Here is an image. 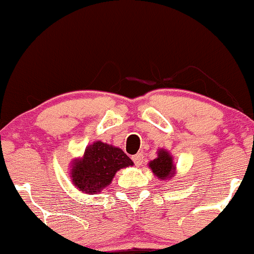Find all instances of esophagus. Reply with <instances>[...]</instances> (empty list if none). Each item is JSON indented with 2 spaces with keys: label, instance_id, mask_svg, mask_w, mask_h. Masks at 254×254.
I'll list each match as a JSON object with an SVG mask.
<instances>
[{
  "label": "esophagus",
  "instance_id": "34e87169",
  "mask_svg": "<svg viewBox=\"0 0 254 254\" xmlns=\"http://www.w3.org/2000/svg\"><path fill=\"white\" fill-rule=\"evenodd\" d=\"M143 159H144V156H143V154H141V152H138V154H135L134 156L132 157L133 162L135 163V166L143 165Z\"/></svg>",
  "mask_w": 254,
  "mask_h": 254
}]
</instances>
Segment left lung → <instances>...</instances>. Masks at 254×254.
I'll use <instances>...</instances> for the list:
<instances>
[{
  "instance_id": "obj_1",
  "label": "left lung",
  "mask_w": 254,
  "mask_h": 254,
  "mask_svg": "<svg viewBox=\"0 0 254 254\" xmlns=\"http://www.w3.org/2000/svg\"><path fill=\"white\" fill-rule=\"evenodd\" d=\"M149 167L152 171V173L161 181L172 178L174 176V172H176V165L173 163L172 155L165 149H161L157 151V157L150 161Z\"/></svg>"
}]
</instances>
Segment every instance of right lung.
I'll list each match as a JSON object with an SVG mask.
<instances>
[{
  "label": "right lung",
  "instance_id": "right-lung-1",
  "mask_svg": "<svg viewBox=\"0 0 254 254\" xmlns=\"http://www.w3.org/2000/svg\"><path fill=\"white\" fill-rule=\"evenodd\" d=\"M129 166H133V161L121 149L94 141L84 150L82 159L72 162L71 179L77 189L93 195L113 182L117 171Z\"/></svg>",
  "mask_w": 254,
  "mask_h": 254
}]
</instances>
